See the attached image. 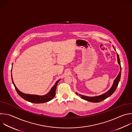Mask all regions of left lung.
Instances as JSON below:
<instances>
[{"label":"left lung","instance_id":"8db88e82","mask_svg":"<svg viewBox=\"0 0 132 132\" xmlns=\"http://www.w3.org/2000/svg\"><path fill=\"white\" fill-rule=\"evenodd\" d=\"M113 48H114V47L113 46ZM114 50H116L115 48ZM117 59H118V63L120 65V69L121 70L120 71L118 75L117 76V78L115 79V80H114L113 83L112 84V86H111V88L106 93H105L104 94L101 95H99V96H94V97H89V96H84V95H82L81 94H79V96L82 98L85 101H87L88 102H92V103H98V102H101L102 101H103V100L106 99L107 98H108V97L110 96L115 91V90H116L117 87L118 85L119 82L120 81V77H121V64H120V59H119V56L118 54H117ZM76 94L78 95V94L76 92Z\"/></svg>","mask_w":132,"mask_h":132}]
</instances>
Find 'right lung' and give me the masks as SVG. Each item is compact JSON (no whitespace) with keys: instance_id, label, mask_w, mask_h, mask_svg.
Instances as JSON below:
<instances>
[{"instance_id":"add662e5","label":"right lung","mask_w":132,"mask_h":132,"mask_svg":"<svg viewBox=\"0 0 132 132\" xmlns=\"http://www.w3.org/2000/svg\"><path fill=\"white\" fill-rule=\"evenodd\" d=\"M12 71V69H11ZM11 77H12V83L15 87V89L18 93V94L23 99L29 102L30 103H36V104H40V103H46L48 102L51 100H52L55 95V91H56V86L57 85L58 82L60 81V79L57 80L56 83H55L54 85L52 87L51 90L49 93H48L47 94L45 95H31V94H24L21 91H20L17 87H16L14 83V82L13 81L12 79V76L11 75Z\"/></svg>"}]
</instances>
